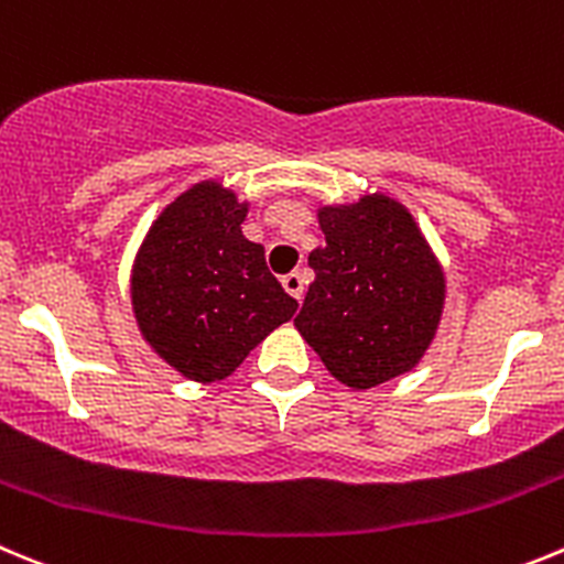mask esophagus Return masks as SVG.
<instances>
[{"instance_id": "34e87169", "label": "esophagus", "mask_w": 564, "mask_h": 564, "mask_svg": "<svg viewBox=\"0 0 564 564\" xmlns=\"http://www.w3.org/2000/svg\"><path fill=\"white\" fill-rule=\"evenodd\" d=\"M283 289L300 303L303 292H306V278H303V272H289V275H283Z\"/></svg>"}]
</instances>
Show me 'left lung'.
Here are the masks:
<instances>
[{
	"mask_svg": "<svg viewBox=\"0 0 564 564\" xmlns=\"http://www.w3.org/2000/svg\"><path fill=\"white\" fill-rule=\"evenodd\" d=\"M325 245L312 250L314 283L294 328L325 370L350 389L412 372L445 308V270L401 199L361 194L319 205Z\"/></svg>",
	"mask_w": 564,
	"mask_h": 564,
	"instance_id": "8db88e82",
	"label": "left lung"
}]
</instances>
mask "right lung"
Wrapping results in <instances>:
<instances>
[{
  "label": "right lung",
  "mask_w": 564,
  "mask_h": 564,
  "mask_svg": "<svg viewBox=\"0 0 564 564\" xmlns=\"http://www.w3.org/2000/svg\"><path fill=\"white\" fill-rule=\"evenodd\" d=\"M250 203L223 181L177 194L147 230L130 270V303L147 345L197 383L223 381L297 312L245 239Z\"/></svg>",
  "instance_id": "obj_1"
}]
</instances>
